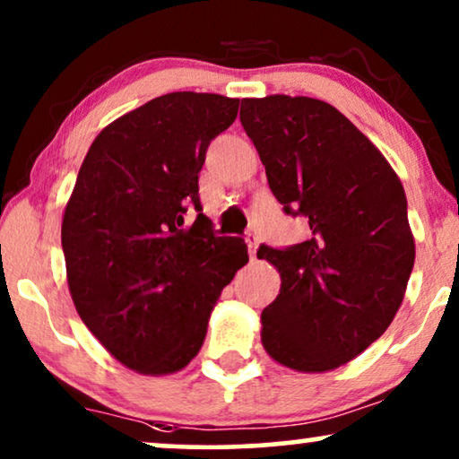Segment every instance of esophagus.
I'll return each mask as SVG.
<instances>
[{
    "label": "esophagus",
    "instance_id": "34e87169",
    "mask_svg": "<svg viewBox=\"0 0 459 459\" xmlns=\"http://www.w3.org/2000/svg\"><path fill=\"white\" fill-rule=\"evenodd\" d=\"M244 240H247L248 255H251V259H255V255H257V244H259V236H257V231H248V234L244 236Z\"/></svg>",
    "mask_w": 459,
    "mask_h": 459
}]
</instances>
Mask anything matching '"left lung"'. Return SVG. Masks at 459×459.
I'll use <instances>...</instances> for the list:
<instances>
[{"label":"left lung","mask_w":459,"mask_h":459,"mask_svg":"<svg viewBox=\"0 0 459 459\" xmlns=\"http://www.w3.org/2000/svg\"><path fill=\"white\" fill-rule=\"evenodd\" d=\"M240 122L282 211L312 231L293 247H259L282 281L261 312V342L284 367L331 371L382 337L403 303L415 261L403 183L325 100L242 99Z\"/></svg>","instance_id":"1"}]
</instances>
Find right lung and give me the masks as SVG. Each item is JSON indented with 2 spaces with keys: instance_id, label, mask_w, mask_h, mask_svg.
<instances>
[{
  "instance_id": "1",
  "label": "right lung",
  "mask_w": 459,
  "mask_h": 459,
  "mask_svg": "<svg viewBox=\"0 0 459 459\" xmlns=\"http://www.w3.org/2000/svg\"><path fill=\"white\" fill-rule=\"evenodd\" d=\"M238 99L170 92L111 122L88 150L63 217L75 309L133 371L166 375L200 352L211 309L248 261L202 215L198 175ZM194 205L199 217L185 228Z\"/></svg>"
}]
</instances>
